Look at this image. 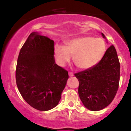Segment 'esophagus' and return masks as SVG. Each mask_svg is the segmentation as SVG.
I'll list each match as a JSON object with an SVG mask.
<instances>
[{
  "instance_id": "esophagus-1",
  "label": "esophagus",
  "mask_w": 131,
  "mask_h": 131,
  "mask_svg": "<svg viewBox=\"0 0 131 131\" xmlns=\"http://www.w3.org/2000/svg\"><path fill=\"white\" fill-rule=\"evenodd\" d=\"M68 75H69V76H70V77H72V76H73V73H72V72H68Z\"/></svg>"
}]
</instances>
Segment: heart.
I'll return each mask as SVG.
<instances>
[{"mask_svg": "<svg viewBox=\"0 0 131 131\" xmlns=\"http://www.w3.org/2000/svg\"><path fill=\"white\" fill-rule=\"evenodd\" d=\"M106 49L103 39L82 36L68 40L66 46L56 45L54 54L59 65H64L73 55V61L77 67L81 69H88L101 61Z\"/></svg>", "mask_w": 131, "mask_h": 131, "instance_id": "heart-1", "label": "heart"}]
</instances>
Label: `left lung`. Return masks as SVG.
Segmentation results:
<instances>
[{
  "label": "left lung",
  "instance_id": "obj_1",
  "mask_svg": "<svg viewBox=\"0 0 131 131\" xmlns=\"http://www.w3.org/2000/svg\"><path fill=\"white\" fill-rule=\"evenodd\" d=\"M74 75L79 82V97L88 109L96 112L108 106L117 94L120 80V63L114 46L107 49L97 64Z\"/></svg>",
  "mask_w": 131,
  "mask_h": 131
}]
</instances>
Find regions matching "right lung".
<instances>
[{"label":"right lung","instance_id":"obj_1","mask_svg":"<svg viewBox=\"0 0 131 131\" xmlns=\"http://www.w3.org/2000/svg\"><path fill=\"white\" fill-rule=\"evenodd\" d=\"M54 41L32 32L19 52L16 81L22 97L40 111L59 103L68 79V71L55 63Z\"/></svg>","mask_w":131,"mask_h":131}]
</instances>
